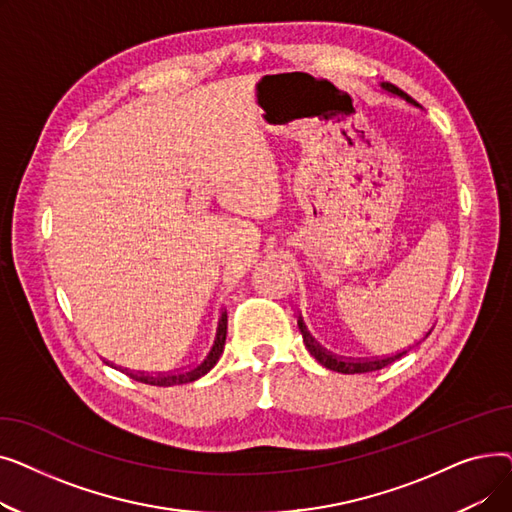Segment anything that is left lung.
Wrapping results in <instances>:
<instances>
[{
	"mask_svg": "<svg viewBox=\"0 0 512 512\" xmlns=\"http://www.w3.org/2000/svg\"><path fill=\"white\" fill-rule=\"evenodd\" d=\"M382 87H384L386 91H390V93L402 97V99H407V101L413 103V105H419L413 97H409L405 91H400V89L394 87V85H388V83H386V85H382ZM299 330H301V334H303V342H305V346H307V351L315 357V361L321 363L324 367H328V369H332V371H338V373H367V371H378V369H382V367L394 363V361L400 359L402 355H407V351H400V353L390 355V357L346 359V357L332 355V353L326 351V348L321 346L319 342H315V338L309 334V330H307V326H305V321H303L301 315H299Z\"/></svg>",
	"mask_w": 512,
	"mask_h": 512,
	"instance_id": "left-lung-1",
	"label": "left lung"
}]
</instances>
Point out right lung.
<instances>
[{"label":"right lung","instance_id":"obj_1","mask_svg":"<svg viewBox=\"0 0 512 512\" xmlns=\"http://www.w3.org/2000/svg\"><path fill=\"white\" fill-rule=\"evenodd\" d=\"M226 330H228V315L226 311H222L220 321H218V330H215V338L209 346L207 355L193 367L182 369V371H174V373H132L126 371L128 378H132L134 382H141V384H149V386H178V384H188V382H195L199 380L201 375H205L215 363H218L220 355L224 353V342H226Z\"/></svg>","mask_w":512,"mask_h":512}]
</instances>
